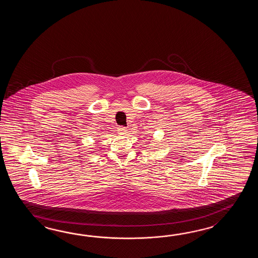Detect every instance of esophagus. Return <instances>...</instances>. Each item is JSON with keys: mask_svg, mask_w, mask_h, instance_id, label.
<instances>
[{"mask_svg": "<svg viewBox=\"0 0 258 258\" xmlns=\"http://www.w3.org/2000/svg\"><path fill=\"white\" fill-rule=\"evenodd\" d=\"M118 132L120 135H125L127 134V129L125 127L120 126L118 128Z\"/></svg>", "mask_w": 258, "mask_h": 258, "instance_id": "obj_1", "label": "esophagus"}]
</instances>
